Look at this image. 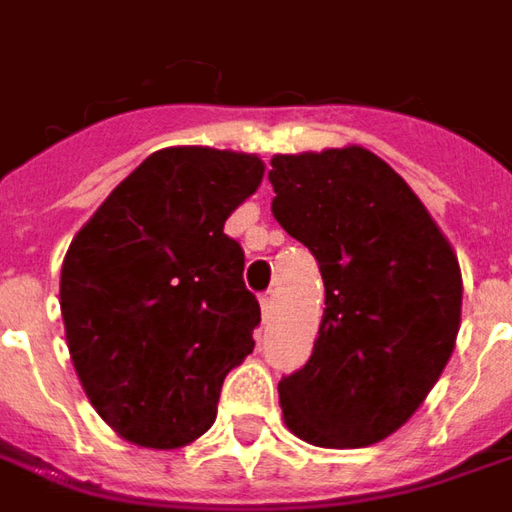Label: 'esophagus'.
I'll return each mask as SVG.
<instances>
[{"label": "esophagus", "instance_id": "obj_1", "mask_svg": "<svg viewBox=\"0 0 512 512\" xmlns=\"http://www.w3.org/2000/svg\"><path fill=\"white\" fill-rule=\"evenodd\" d=\"M273 312H276V295H273V292H264V295H262L264 320H270V317H273Z\"/></svg>", "mask_w": 512, "mask_h": 512}]
</instances>
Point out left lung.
<instances>
[{"label": "left lung", "instance_id": "1", "mask_svg": "<svg viewBox=\"0 0 512 512\" xmlns=\"http://www.w3.org/2000/svg\"><path fill=\"white\" fill-rule=\"evenodd\" d=\"M270 167L273 217L312 250L326 287L312 357L278 382L284 424L320 449L373 446L410 421L454 351L457 253L407 181L359 144Z\"/></svg>", "mask_w": 512, "mask_h": 512}]
</instances>
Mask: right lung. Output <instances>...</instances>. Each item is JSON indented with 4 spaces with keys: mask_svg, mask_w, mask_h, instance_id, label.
Returning a JSON list of instances; mask_svg holds the SVG:
<instances>
[{
    "mask_svg": "<svg viewBox=\"0 0 512 512\" xmlns=\"http://www.w3.org/2000/svg\"><path fill=\"white\" fill-rule=\"evenodd\" d=\"M264 178L253 153L164 147L77 231L61 267L69 357L128 443L181 449L209 432L220 387L253 351L262 309L225 220Z\"/></svg>",
    "mask_w": 512,
    "mask_h": 512,
    "instance_id": "1",
    "label": "right lung"
}]
</instances>
